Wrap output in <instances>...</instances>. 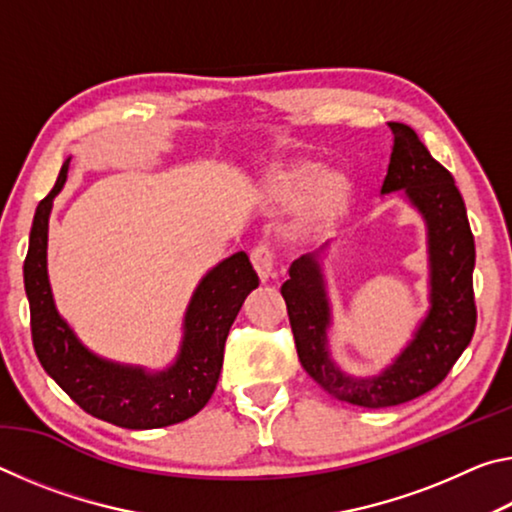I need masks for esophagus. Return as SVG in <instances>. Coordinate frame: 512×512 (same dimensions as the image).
<instances>
[{
    "instance_id": "esophagus-1",
    "label": "esophagus",
    "mask_w": 512,
    "mask_h": 512,
    "mask_svg": "<svg viewBox=\"0 0 512 512\" xmlns=\"http://www.w3.org/2000/svg\"><path fill=\"white\" fill-rule=\"evenodd\" d=\"M250 262H253L259 280L266 282L273 275V250L268 244H257L250 253Z\"/></svg>"
}]
</instances>
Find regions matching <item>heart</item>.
I'll return each mask as SVG.
<instances>
[{"label":"heart","mask_w":512,"mask_h":512,"mask_svg":"<svg viewBox=\"0 0 512 512\" xmlns=\"http://www.w3.org/2000/svg\"><path fill=\"white\" fill-rule=\"evenodd\" d=\"M268 192L277 203L302 201L300 221L309 230H323L345 212L350 183L341 171H320L314 162H296L277 169L268 180Z\"/></svg>","instance_id":"obj_1"}]
</instances>
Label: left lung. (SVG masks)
Returning <instances> with one entry per match:
<instances>
[{
	"instance_id": "1",
	"label": "left lung",
	"mask_w": 512,
	"mask_h": 512,
	"mask_svg": "<svg viewBox=\"0 0 512 512\" xmlns=\"http://www.w3.org/2000/svg\"><path fill=\"white\" fill-rule=\"evenodd\" d=\"M393 151L381 194L402 192L427 225L429 311L391 366L372 377H352L329 354L332 325L320 255L327 244L298 257L282 284L302 368L334 400L386 409L429 393L447 377L476 327L472 289L474 237L452 173L431 158L411 126L391 121Z\"/></svg>"
}]
</instances>
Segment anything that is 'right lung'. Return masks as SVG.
Returning <instances> with one entry per match:
<instances>
[{"label": "right lung", "instance_id": "obj_1", "mask_svg": "<svg viewBox=\"0 0 512 512\" xmlns=\"http://www.w3.org/2000/svg\"><path fill=\"white\" fill-rule=\"evenodd\" d=\"M69 158L33 216L24 289L31 309L33 348L47 375L85 413L124 429H160L192 418L210 402L223 366L225 339L246 296L259 287L248 255H230L198 282L185 311L183 341L169 368L149 372L90 352L58 314L47 275L49 214L67 180Z\"/></svg>", "mask_w": 512, "mask_h": 512}]
</instances>
